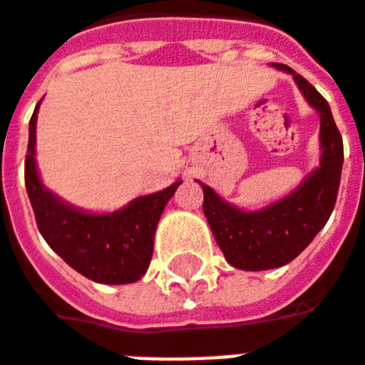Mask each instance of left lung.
<instances>
[{
  "label": "left lung",
  "instance_id": "obj_1",
  "mask_svg": "<svg viewBox=\"0 0 365 365\" xmlns=\"http://www.w3.org/2000/svg\"><path fill=\"white\" fill-rule=\"evenodd\" d=\"M294 76L304 98L322 119V163L287 198L259 212H242L204 188V213L227 262L238 269L262 271L289 264L314 240L333 212L341 185L342 136L327 100L302 75L287 65H275Z\"/></svg>",
  "mask_w": 365,
  "mask_h": 365
}]
</instances>
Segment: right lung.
Here are the masks:
<instances>
[{
  "instance_id": "add662e5",
  "label": "right lung",
  "mask_w": 365,
  "mask_h": 365,
  "mask_svg": "<svg viewBox=\"0 0 365 365\" xmlns=\"http://www.w3.org/2000/svg\"><path fill=\"white\" fill-rule=\"evenodd\" d=\"M38 108L40 103L30 119L24 185L43 240L73 269L96 283L127 284L138 281L152 259L158 221L180 182L140 196L125 210L106 215H92L63 204L43 188L38 177L34 161Z\"/></svg>"
}]
</instances>
